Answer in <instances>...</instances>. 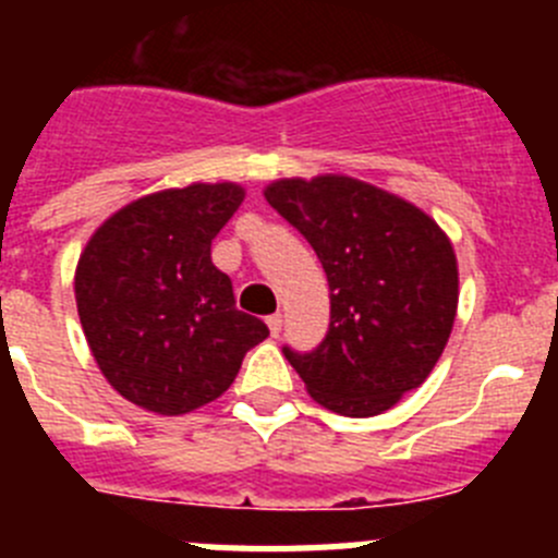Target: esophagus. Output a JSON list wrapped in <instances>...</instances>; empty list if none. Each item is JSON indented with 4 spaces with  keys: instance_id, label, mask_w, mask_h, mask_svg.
Listing matches in <instances>:
<instances>
[{
    "instance_id": "esophagus-1",
    "label": "esophagus",
    "mask_w": 558,
    "mask_h": 558,
    "mask_svg": "<svg viewBox=\"0 0 558 558\" xmlns=\"http://www.w3.org/2000/svg\"><path fill=\"white\" fill-rule=\"evenodd\" d=\"M268 329H270V335H279L282 332V313H274V315H268Z\"/></svg>"
}]
</instances>
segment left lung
I'll return each mask as SVG.
<instances>
[{
	"mask_svg": "<svg viewBox=\"0 0 558 558\" xmlns=\"http://www.w3.org/2000/svg\"><path fill=\"white\" fill-rule=\"evenodd\" d=\"M265 201L302 231L329 282V329L284 357L340 416L388 411L433 372L458 310V263L430 215L349 175L282 179Z\"/></svg>",
	"mask_w": 558,
	"mask_h": 558,
	"instance_id": "obj_1",
	"label": "left lung"
}]
</instances>
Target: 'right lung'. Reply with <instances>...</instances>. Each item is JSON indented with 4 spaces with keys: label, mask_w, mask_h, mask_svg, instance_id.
I'll list each match as a JSON object with an SVG mask.
<instances>
[{
    "label": "right lung",
    "mask_w": 558,
    "mask_h": 558,
    "mask_svg": "<svg viewBox=\"0 0 558 558\" xmlns=\"http://www.w3.org/2000/svg\"><path fill=\"white\" fill-rule=\"evenodd\" d=\"M240 184L161 190L113 211L75 270L83 335L102 377L128 402L181 416L234 383L268 327L234 307L211 240L240 209Z\"/></svg>",
    "instance_id": "obj_1"
}]
</instances>
